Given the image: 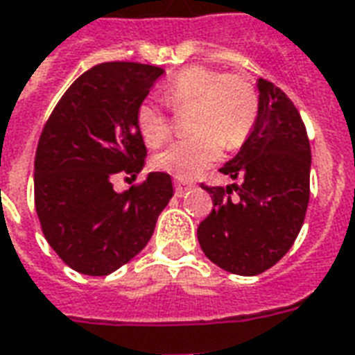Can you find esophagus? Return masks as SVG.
<instances>
[{
    "instance_id": "34e87169",
    "label": "esophagus",
    "mask_w": 355,
    "mask_h": 355,
    "mask_svg": "<svg viewBox=\"0 0 355 355\" xmlns=\"http://www.w3.org/2000/svg\"><path fill=\"white\" fill-rule=\"evenodd\" d=\"M194 183H183V181H174V189H175V196H183L187 191H191Z\"/></svg>"
}]
</instances>
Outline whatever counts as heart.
<instances>
[{"label": "heart", "mask_w": 355, "mask_h": 355, "mask_svg": "<svg viewBox=\"0 0 355 355\" xmlns=\"http://www.w3.org/2000/svg\"><path fill=\"white\" fill-rule=\"evenodd\" d=\"M163 100L174 114L191 112V137L172 142L153 163L178 178H192L213 164L222 148L235 150L248 139L259 111V96L248 78L224 73L207 66H189L175 73L163 89ZM152 101L137 109V125L150 146H159L174 133L175 120Z\"/></svg>", "instance_id": "heart-1"}]
</instances>
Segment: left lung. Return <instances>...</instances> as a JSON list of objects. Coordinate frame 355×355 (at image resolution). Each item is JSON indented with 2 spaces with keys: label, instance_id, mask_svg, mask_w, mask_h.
<instances>
[{
  "label": "left lung",
  "instance_id": "obj_1",
  "mask_svg": "<svg viewBox=\"0 0 355 355\" xmlns=\"http://www.w3.org/2000/svg\"><path fill=\"white\" fill-rule=\"evenodd\" d=\"M259 111L241 152L220 168L232 187L202 189L213 211L198 226L203 254L239 276H257L289 252L309 203L311 148L291 98L259 79ZM238 196L232 198V191Z\"/></svg>",
  "mask_w": 355,
  "mask_h": 355
}]
</instances>
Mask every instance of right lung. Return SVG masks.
I'll list each match as a JSON object with an SVG mask.
<instances>
[{
  "label": "right lung",
  "instance_id": "obj_1",
  "mask_svg": "<svg viewBox=\"0 0 355 355\" xmlns=\"http://www.w3.org/2000/svg\"><path fill=\"white\" fill-rule=\"evenodd\" d=\"M163 73L159 66L128 60L92 66L44 123L35 155V207L49 246L81 274L107 276L133 259L174 194L164 172L128 192L112 189L116 175L135 178L144 166L137 109Z\"/></svg>",
  "mask_w": 355,
  "mask_h": 355
}]
</instances>
